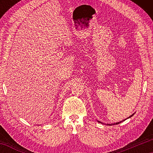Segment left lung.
Here are the masks:
<instances>
[{"label": "left lung", "mask_w": 153, "mask_h": 153, "mask_svg": "<svg viewBox=\"0 0 153 153\" xmlns=\"http://www.w3.org/2000/svg\"><path fill=\"white\" fill-rule=\"evenodd\" d=\"M134 115V114H132V115H130V116H129V117H128V118H130L131 117H132V116ZM126 120H123V121H120V122H117V123H111V124H107V125H108V126H112V125H117V124H119V123H121V122H122V121H125ZM98 123H102V122H100V121H98ZM103 124V123H102Z\"/></svg>", "instance_id": "8db88e82"}]
</instances>
